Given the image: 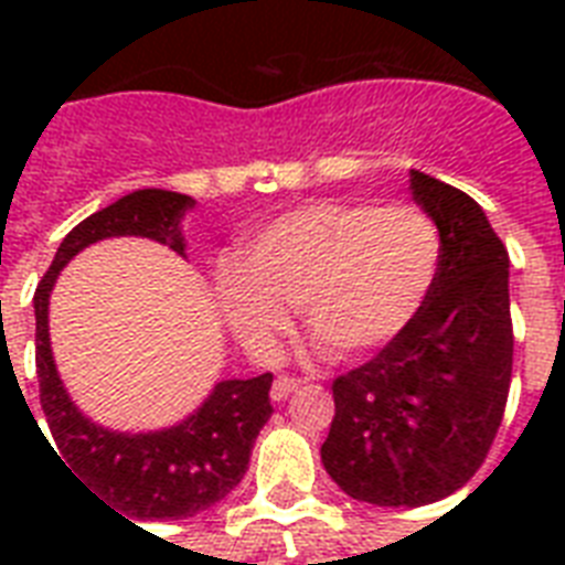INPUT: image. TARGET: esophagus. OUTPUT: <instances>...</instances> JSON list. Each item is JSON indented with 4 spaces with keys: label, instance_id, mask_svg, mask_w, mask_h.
I'll list each match as a JSON object with an SVG mask.
<instances>
[{
    "label": "esophagus",
    "instance_id": "34e87169",
    "mask_svg": "<svg viewBox=\"0 0 565 565\" xmlns=\"http://www.w3.org/2000/svg\"><path fill=\"white\" fill-rule=\"evenodd\" d=\"M299 386H301L299 377L278 375V377H275V384H273V398H275V402H284V398H287L290 393H296Z\"/></svg>",
    "mask_w": 565,
    "mask_h": 565
}]
</instances>
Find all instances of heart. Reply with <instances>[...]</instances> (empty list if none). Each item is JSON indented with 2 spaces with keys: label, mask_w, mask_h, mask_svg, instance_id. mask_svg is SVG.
<instances>
[{
  "label": "heart",
  "mask_w": 565,
  "mask_h": 565,
  "mask_svg": "<svg viewBox=\"0 0 565 565\" xmlns=\"http://www.w3.org/2000/svg\"><path fill=\"white\" fill-rule=\"evenodd\" d=\"M437 222L413 204L313 202L257 231L216 269V301L231 331L269 349L299 308L331 354L375 352L419 313L437 278Z\"/></svg>",
  "instance_id": "b5f03b06"
}]
</instances>
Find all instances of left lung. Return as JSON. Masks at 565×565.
Instances as JSON below:
<instances>
[{
    "label": "left lung",
    "mask_w": 565,
    "mask_h": 565,
    "mask_svg": "<svg viewBox=\"0 0 565 565\" xmlns=\"http://www.w3.org/2000/svg\"><path fill=\"white\" fill-rule=\"evenodd\" d=\"M443 252L419 313L372 361L337 375L322 463L377 508H422L460 490L490 455L513 372L508 248L463 190L411 172Z\"/></svg>",
    "instance_id": "8db88e82"
}]
</instances>
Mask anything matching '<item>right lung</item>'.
<instances>
[{"instance_id": "add662e5", "label": "right lung", "mask_w": 565, "mask_h": 565, "mask_svg": "<svg viewBox=\"0 0 565 565\" xmlns=\"http://www.w3.org/2000/svg\"><path fill=\"white\" fill-rule=\"evenodd\" d=\"M190 195L137 190L78 222L34 290L38 317L40 404L55 437V455L78 481L131 519H188L225 499L248 469L257 434L273 416V372L248 381H222L211 398L175 428L158 434H117L84 419L70 402L49 349V292L73 255L96 239L140 234L184 252L179 220ZM52 446V443H49ZM119 513V516H122ZM135 525V522H131Z\"/></svg>"}]
</instances>
